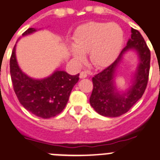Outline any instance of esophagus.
Here are the masks:
<instances>
[{
    "label": "esophagus",
    "mask_w": 160,
    "mask_h": 160,
    "mask_svg": "<svg viewBox=\"0 0 160 160\" xmlns=\"http://www.w3.org/2000/svg\"><path fill=\"white\" fill-rule=\"evenodd\" d=\"M87 72L86 71H82L81 73H80V78H84L87 77Z\"/></svg>",
    "instance_id": "1"
}]
</instances>
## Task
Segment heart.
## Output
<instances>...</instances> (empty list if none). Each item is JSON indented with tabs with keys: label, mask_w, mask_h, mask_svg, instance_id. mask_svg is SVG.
<instances>
[{
	"label": "heart",
	"mask_w": 160,
	"mask_h": 160,
	"mask_svg": "<svg viewBox=\"0 0 160 160\" xmlns=\"http://www.w3.org/2000/svg\"><path fill=\"white\" fill-rule=\"evenodd\" d=\"M69 51L77 63L85 61L84 53L89 52L90 61L96 68H104L117 59L122 48L124 35L115 23L90 22L79 26L73 36Z\"/></svg>",
	"instance_id": "obj_1"
}]
</instances>
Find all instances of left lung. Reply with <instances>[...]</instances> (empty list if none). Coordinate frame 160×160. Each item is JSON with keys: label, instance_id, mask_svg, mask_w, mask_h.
Wrapping results in <instances>:
<instances>
[{"label": "left lung", "instance_id": "obj_1", "mask_svg": "<svg viewBox=\"0 0 160 160\" xmlns=\"http://www.w3.org/2000/svg\"><path fill=\"white\" fill-rule=\"evenodd\" d=\"M131 32V38L117 60L92 78L93 91L90 97V103L95 112L104 117H117L126 113L141 99L147 88L150 72L151 51L138 30L132 28ZM129 49H134L137 51L140 63L132 87L126 93L120 95L116 91L114 83L115 71L122 54Z\"/></svg>", "mask_w": 160, "mask_h": 160}]
</instances>
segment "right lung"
<instances>
[{"instance_id": "right-lung-1", "label": "right lung", "mask_w": 160, "mask_h": 160, "mask_svg": "<svg viewBox=\"0 0 160 160\" xmlns=\"http://www.w3.org/2000/svg\"><path fill=\"white\" fill-rule=\"evenodd\" d=\"M35 31V28H29L22 35ZM15 47L12 52L9 67L13 90L20 103L27 111L43 119L58 115L66 106L71 91L78 82L79 74L73 76L65 71L57 70L46 78H31L19 68Z\"/></svg>"}]
</instances>
